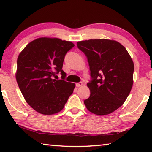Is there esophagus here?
<instances>
[{"instance_id":"34e87169","label":"esophagus","mask_w":152,"mask_h":152,"mask_svg":"<svg viewBox=\"0 0 152 152\" xmlns=\"http://www.w3.org/2000/svg\"><path fill=\"white\" fill-rule=\"evenodd\" d=\"M82 85H83V84H82V82H78V83H76V86H77V87H80V86H82Z\"/></svg>"}]
</instances>
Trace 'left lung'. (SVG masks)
Returning <instances> with one entry per match:
<instances>
[{"mask_svg": "<svg viewBox=\"0 0 152 152\" xmlns=\"http://www.w3.org/2000/svg\"><path fill=\"white\" fill-rule=\"evenodd\" d=\"M88 58L92 81L87 83L91 96L84 101L90 112L106 115L127 99L133 84L134 64L123 45L107 39L77 42Z\"/></svg>", "mask_w": 152, "mask_h": 152, "instance_id": "left-lung-1", "label": "left lung"}]
</instances>
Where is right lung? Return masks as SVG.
<instances>
[{"label": "right lung", "instance_id": "1", "mask_svg": "<svg viewBox=\"0 0 152 152\" xmlns=\"http://www.w3.org/2000/svg\"><path fill=\"white\" fill-rule=\"evenodd\" d=\"M74 44L59 38L40 37L26 45L17 58L16 80L25 101L40 114L60 112L75 84L56 80L53 76L62 70L66 53Z\"/></svg>", "mask_w": 152, "mask_h": 152}]
</instances>
